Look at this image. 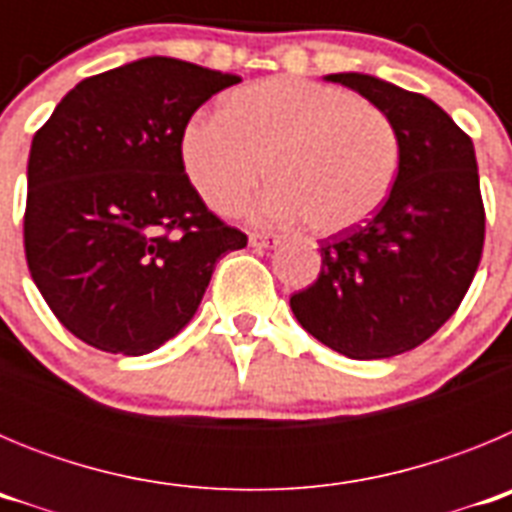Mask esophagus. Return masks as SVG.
<instances>
[{
  "label": "esophagus",
  "mask_w": 512,
  "mask_h": 512,
  "mask_svg": "<svg viewBox=\"0 0 512 512\" xmlns=\"http://www.w3.org/2000/svg\"><path fill=\"white\" fill-rule=\"evenodd\" d=\"M248 243H251V248H274L279 243V235L274 233H251L248 235Z\"/></svg>",
  "instance_id": "obj_1"
}]
</instances>
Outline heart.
Segmentation results:
<instances>
[{"instance_id":"obj_1","label":"heart","mask_w":512,"mask_h":512,"mask_svg":"<svg viewBox=\"0 0 512 512\" xmlns=\"http://www.w3.org/2000/svg\"><path fill=\"white\" fill-rule=\"evenodd\" d=\"M194 192L220 215L243 210L264 171L274 179L259 215L307 220L336 235L366 223L400 174V138L379 107L354 92L295 76L235 89L220 115H194L179 135Z\"/></svg>"}]
</instances>
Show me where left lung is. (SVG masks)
Masks as SVG:
<instances>
[{
  "label": "left lung",
  "instance_id": "obj_1",
  "mask_svg": "<svg viewBox=\"0 0 512 512\" xmlns=\"http://www.w3.org/2000/svg\"><path fill=\"white\" fill-rule=\"evenodd\" d=\"M390 117L400 174L377 215L320 241L318 279L289 297L310 336L348 359L420 346L456 312L485 246L472 138L423 94L369 74H330Z\"/></svg>",
  "mask_w": 512,
  "mask_h": 512
}]
</instances>
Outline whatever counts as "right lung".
Segmentation results:
<instances>
[{"label":"right lung","mask_w":512,"mask_h":512,"mask_svg":"<svg viewBox=\"0 0 512 512\" xmlns=\"http://www.w3.org/2000/svg\"><path fill=\"white\" fill-rule=\"evenodd\" d=\"M241 76L151 56L79 81L35 133L25 259L63 328L143 356L200 307L215 264L248 238L207 210L179 135Z\"/></svg>","instance_id":"obj_1"}]
</instances>
